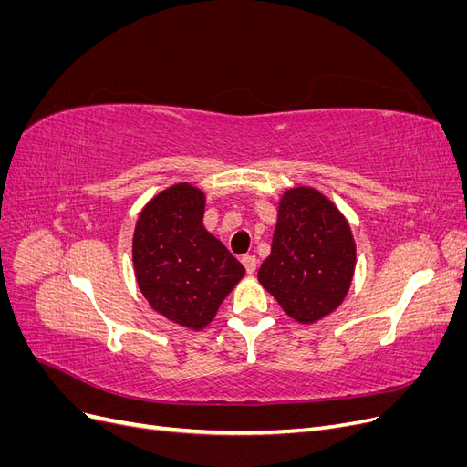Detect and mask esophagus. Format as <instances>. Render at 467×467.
<instances>
[{
    "mask_svg": "<svg viewBox=\"0 0 467 467\" xmlns=\"http://www.w3.org/2000/svg\"><path fill=\"white\" fill-rule=\"evenodd\" d=\"M242 263H244L245 271H247L249 275L255 273V268H257V259H255V255H244V257H242Z\"/></svg>",
    "mask_w": 467,
    "mask_h": 467,
    "instance_id": "esophagus-1",
    "label": "esophagus"
}]
</instances>
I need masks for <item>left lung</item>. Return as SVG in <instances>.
<instances>
[{
    "label": "left lung",
    "mask_w": 467,
    "mask_h": 467,
    "mask_svg": "<svg viewBox=\"0 0 467 467\" xmlns=\"http://www.w3.org/2000/svg\"><path fill=\"white\" fill-rule=\"evenodd\" d=\"M357 245L348 222L309 187L282 194L271 255L259 282L298 323H314L341 306L355 273Z\"/></svg>",
    "instance_id": "obj_1"
}]
</instances>
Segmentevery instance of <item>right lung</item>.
Returning <instances> with one entry per match:
<instances>
[{"label": "right lung", "mask_w": 467, "mask_h": 467, "mask_svg": "<svg viewBox=\"0 0 467 467\" xmlns=\"http://www.w3.org/2000/svg\"><path fill=\"white\" fill-rule=\"evenodd\" d=\"M204 192L179 182L140 212L132 239L138 286L155 312L199 331L245 268L202 225Z\"/></svg>", "instance_id": "1"}]
</instances>
